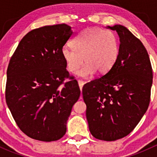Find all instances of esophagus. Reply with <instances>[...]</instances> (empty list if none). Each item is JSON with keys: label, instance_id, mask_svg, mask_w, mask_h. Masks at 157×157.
I'll return each instance as SVG.
<instances>
[{"label": "esophagus", "instance_id": "1", "mask_svg": "<svg viewBox=\"0 0 157 157\" xmlns=\"http://www.w3.org/2000/svg\"><path fill=\"white\" fill-rule=\"evenodd\" d=\"M78 84H79V87H80V90H82L83 86L84 85V81L82 80H78Z\"/></svg>", "mask_w": 157, "mask_h": 157}]
</instances>
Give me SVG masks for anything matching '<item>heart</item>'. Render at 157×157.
<instances>
[{"label": "heart", "mask_w": 157, "mask_h": 157, "mask_svg": "<svg viewBox=\"0 0 157 157\" xmlns=\"http://www.w3.org/2000/svg\"><path fill=\"white\" fill-rule=\"evenodd\" d=\"M73 48L64 46L61 51L66 67L75 72L84 65L77 74L84 78L91 77L96 71L105 74L112 69L119 55V43L113 32L93 28L83 30L71 42Z\"/></svg>", "instance_id": "b5f03b06"}]
</instances>
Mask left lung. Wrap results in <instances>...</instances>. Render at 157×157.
I'll return each instance as SVG.
<instances>
[{"instance_id": "1", "label": "left lung", "mask_w": 157, "mask_h": 157, "mask_svg": "<svg viewBox=\"0 0 157 157\" xmlns=\"http://www.w3.org/2000/svg\"><path fill=\"white\" fill-rule=\"evenodd\" d=\"M109 28L119 36L118 58L105 75L83 86V98L92 135L113 141L128 135L148 109L153 69L140 39L121 25Z\"/></svg>"}]
</instances>
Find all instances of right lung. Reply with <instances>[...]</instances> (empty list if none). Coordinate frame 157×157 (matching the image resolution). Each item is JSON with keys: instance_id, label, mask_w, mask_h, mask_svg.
<instances>
[{"instance_id": "add662e5", "label": "right lung", "mask_w": 157, "mask_h": 157, "mask_svg": "<svg viewBox=\"0 0 157 157\" xmlns=\"http://www.w3.org/2000/svg\"><path fill=\"white\" fill-rule=\"evenodd\" d=\"M73 34L64 23L33 29L10 58L6 102L19 128L35 140L61 139L80 97L78 83L66 69L61 54ZM66 78L69 81L64 82Z\"/></svg>"}]
</instances>
